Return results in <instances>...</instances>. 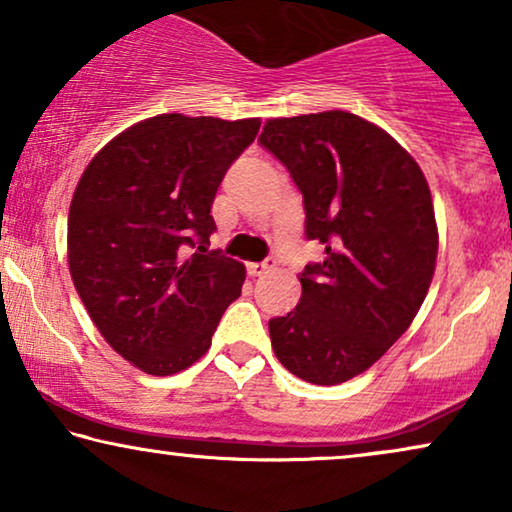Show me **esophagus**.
I'll return each mask as SVG.
<instances>
[{"label": "esophagus", "instance_id": "1", "mask_svg": "<svg viewBox=\"0 0 512 512\" xmlns=\"http://www.w3.org/2000/svg\"><path fill=\"white\" fill-rule=\"evenodd\" d=\"M275 265H277V261L270 256V258H265V261H261V263H249L247 270H249L251 277H261V275H265V272H270L272 268H275Z\"/></svg>", "mask_w": 512, "mask_h": 512}]
</instances>
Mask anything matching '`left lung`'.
I'll list each match as a JSON object with an SVG mask.
<instances>
[{
	"label": "left lung",
	"instance_id": "1",
	"mask_svg": "<svg viewBox=\"0 0 512 512\" xmlns=\"http://www.w3.org/2000/svg\"><path fill=\"white\" fill-rule=\"evenodd\" d=\"M258 142L303 193L305 237L326 247L300 272L296 310L270 319L272 349L300 380L347 382L408 331L429 291V184L394 137L347 111L272 118Z\"/></svg>",
	"mask_w": 512,
	"mask_h": 512
}]
</instances>
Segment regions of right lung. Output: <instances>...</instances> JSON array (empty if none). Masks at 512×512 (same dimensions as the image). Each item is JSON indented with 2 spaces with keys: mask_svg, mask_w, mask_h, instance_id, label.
I'll list each match as a JSON object with an SVG mask.
<instances>
[{
  "mask_svg": "<svg viewBox=\"0 0 512 512\" xmlns=\"http://www.w3.org/2000/svg\"><path fill=\"white\" fill-rule=\"evenodd\" d=\"M258 128V118H146L111 139L76 186L74 286L102 338L144 373L193 366L240 298L244 265L205 244L216 191Z\"/></svg>",
  "mask_w": 512,
  "mask_h": 512,
  "instance_id": "add662e5",
  "label": "right lung"
}]
</instances>
